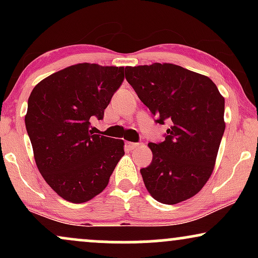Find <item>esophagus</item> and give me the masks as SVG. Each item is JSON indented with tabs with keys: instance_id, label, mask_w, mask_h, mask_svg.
I'll return each instance as SVG.
<instances>
[{
	"instance_id": "1",
	"label": "esophagus",
	"mask_w": 258,
	"mask_h": 258,
	"mask_svg": "<svg viewBox=\"0 0 258 258\" xmlns=\"http://www.w3.org/2000/svg\"><path fill=\"white\" fill-rule=\"evenodd\" d=\"M139 147L138 143H133V142H126V148L128 150H135Z\"/></svg>"
}]
</instances>
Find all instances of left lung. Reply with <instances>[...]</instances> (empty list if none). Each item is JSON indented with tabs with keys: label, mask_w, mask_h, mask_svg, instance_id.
I'll list each match as a JSON object with an SVG mask.
<instances>
[{
	"label": "left lung",
	"mask_w": 258,
	"mask_h": 258,
	"mask_svg": "<svg viewBox=\"0 0 258 258\" xmlns=\"http://www.w3.org/2000/svg\"><path fill=\"white\" fill-rule=\"evenodd\" d=\"M125 76L156 122L171 123L161 143H149L152 164L141 173L150 195L174 205L201 190L223 137L224 98L205 75L179 65L126 67Z\"/></svg>",
	"instance_id": "1"
}]
</instances>
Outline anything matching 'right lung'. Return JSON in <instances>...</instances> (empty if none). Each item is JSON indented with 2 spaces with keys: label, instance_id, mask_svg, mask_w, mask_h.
I'll return each instance as SVG.
<instances>
[{
  "label": "right lung",
  "instance_id": "add662e5",
  "mask_svg": "<svg viewBox=\"0 0 258 258\" xmlns=\"http://www.w3.org/2000/svg\"><path fill=\"white\" fill-rule=\"evenodd\" d=\"M123 67L81 63L38 82L28 100L25 126L37 168L64 200L81 204L108 185L122 158V139L93 135L92 117L102 120L125 79Z\"/></svg>",
  "mask_w": 258,
  "mask_h": 258
}]
</instances>
